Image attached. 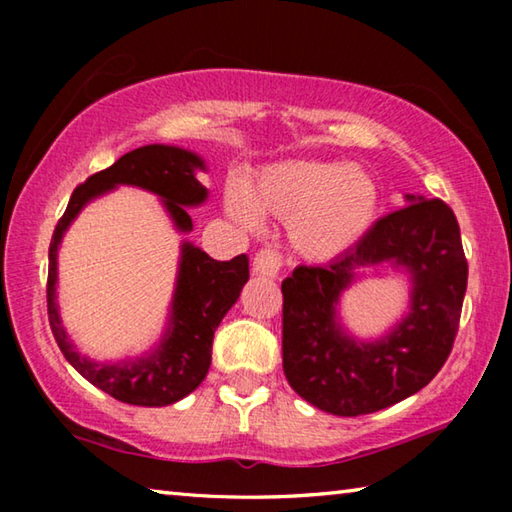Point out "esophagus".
Returning <instances> with one entry per match:
<instances>
[{
  "instance_id": "obj_1",
  "label": "esophagus",
  "mask_w": 512,
  "mask_h": 512,
  "mask_svg": "<svg viewBox=\"0 0 512 512\" xmlns=\"http://www.w3.org/2000/svg\"><path fill=\"white\" fill-rule=\"evenodd\" d=\"M282 268V255L273 248H262L253 259V271L255 275L264 277H277Z\"/></svg>"
}]
</instances>
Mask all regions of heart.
<instances>
[{"label":"heart","instance_id":"heart-1","mask_svg":"<svg viewBox=\"0 0 512 512\" xmlns=\"http://www.w3.org/2000/svg\"><path fill=\"white\" fill-rule=\"evenodd\" d=\"M223 203L246 230L264 214L287 221L289 244L309 262H332L368 235L379 214V185L366 169L339 160H282L246 183L232 176Z\"/></svg>","mask_w":512,"mask_h":512}]
</instances>
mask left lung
<instances>
[{
	"label": "left lung",
	"instance_id": "obj_1",
	"mask_svg": "<svg viewBox=\"0 0 512 512\" xmlns=\"http://www.w3.org/2000/svg\"><path fill=\"white\" fill-rule=\"evenodd\" d=\"M406 207L372 225L327 266H298L282 282V366L302 400L343 418L406 400L452 352L467 289L454 212L438 198L406 194ZM368 267L410 277V307L386 335L359 340L342 325L340 296Z\"/></svg>",
	"mask_w": 512,
	"mask_h": 512
}]
</instances>
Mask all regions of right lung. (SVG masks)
<instances>
[{"label": "right lung", "mask_w": 512, "mask_h": 512, "mask_svg": "<svg viewBox=\"0 0 512 512\" xmlns=\"http://www.w3.org/2000/svg\"><path fill=\"white\" fill-rule=\"evenodd\" d=\"M201 171H207V164L194 151L169 144L140 146L74 189L63 219L58 221L51 237L47 277L51 332L74 370L119 402L169 406L196 391L210 370L216 327L235 305L250 277L248 257L237 255L230 262H216L205 250L185 239L180 244L176 287H173L167 327L160 341L140 357L97 361L76 350L60 318L56 293L60 241L85 205L124 185L140 187L158 196L173 228L189 235L194 223L187 207L203 205L210 194L207 187L198 183Z\"/></svg>", "instance_id": "obj_1"}]
</instances>
